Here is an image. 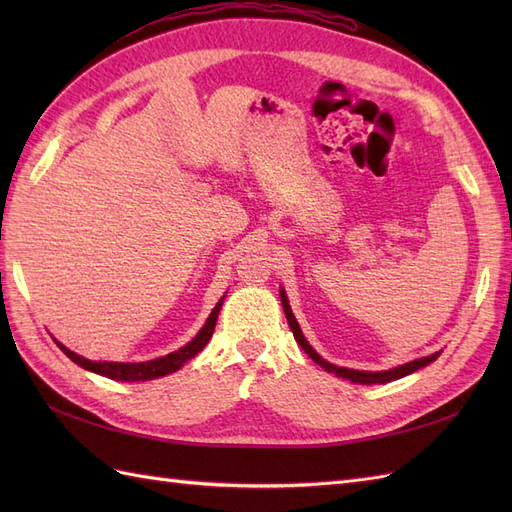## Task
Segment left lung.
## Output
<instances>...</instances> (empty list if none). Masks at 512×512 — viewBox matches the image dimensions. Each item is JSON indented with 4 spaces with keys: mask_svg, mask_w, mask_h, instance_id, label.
<instances>
[{
    "mask_svg": "<svg viewBox=\"0 0 512 512\" xmlns=\"http://www.w3.org/2000/svg\"><path fill=\"white\" fill-rule=\"evenodd\" d=\"M280 299H282L284 314H286L288 324H290V331H292L294 339H297V344L309 354V359H314V363H318L320 367L327 369L329 374H335L337 378H346V380H350V382H354V384H386V382H393V380H399V378H404V376L412 374V371L429 365L431 361H436L438 356H440V352H436V354H431V356H425V359H416V361H410V363H406V365L389 369V371H356V369L337 367V365H333V363H329V361H324L322 356H320L312 346L307 344V339L303 337V333H301V329H299V322L294 320V316H292V309H290V305H288V297H286L284 290H280Z\"/></svg>",
    "mask_w": 512,
    "mask_h": 512,
    "instance_id": "left-lung-1",
    "label": "left lung"
}]
</instances>
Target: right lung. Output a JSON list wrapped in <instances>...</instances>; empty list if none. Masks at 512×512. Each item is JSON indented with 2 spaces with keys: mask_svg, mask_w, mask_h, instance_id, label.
Masks as SVG:
<instances>
[{
  "mask_svg": "<svg viewBox=\"0 0 512 512\" xmlns=\"http://www.w3.org/2000/svg\"><path fill=\"white\" fill-rule=\"evenodd\" d=\"M222 303H224V299H220V303L213 307V312L207 318L205 327L198 331V335L192 339L190 344H185L183 348L170 352L166 356H160V359H153V361H145V363H108V361H104V363H98V361L83 359V356L68 350L66 346H61L59 342H57V346L64 350V354L68 356L70 361H74L76 365H81L83 369L94 371V374L104 376V378L121 380V382L153 380V378H160V376H166V374H173V371H177L179 367H183V363H188L190 359H194V356L207 346V342L213 335L215 322H218V314L222 309Z\"/></svg>",
  "mask_w": 512,
  "mask_h": 512,
  "instance_id": "1",
  "label": "right lung"
}]
</instances>
